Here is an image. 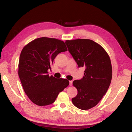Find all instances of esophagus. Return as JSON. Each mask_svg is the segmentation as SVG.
<instances>
[{"instance_id": "esophagus-1", "label": "esophagus", "mask_w": 132, "mask_h": 132, "mask_svg": "<svg viewBox=\"0 0 132 132\" xmlns=\"http://www.w3.org/2000/svg\"><path fill=\"white\" fill-rule=\"evenodd\" d=\"M72 84H73V81L72 80L69 81V85H70V86H71V85H72Z\"/></svg>"}]
</instances>
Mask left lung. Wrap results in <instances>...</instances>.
Returning a JSON list of instances; mask_svg holds the SVG:
<instances>
[{
    "label": "left lung",
    "instance_id": "8db88e82",
    "mask_svg": "<svg viewBox=\"0 0 132 132\" xmlns=\"http://www.w3.org/2000/svg\"><path fill=\"white\" fill-rule=\"evenodd\" d=\"M68 51L79 67H84V76L74 80L78 94L71 99L79 109L87 110L96 105L109 89L112 76L110 58L104 48L89 39L67 40Z\"/></svg>",
    "mask_w": 132,
    "mask_h": 132
}]
</instances>
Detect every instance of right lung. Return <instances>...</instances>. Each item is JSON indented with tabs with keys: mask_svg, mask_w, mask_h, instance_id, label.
<instances>
[{
	"mask_svg": "<svg viewBox=\"0 0 132 132\" xmlns=\"http://www.w3.org/2000/svg\"><path fill=\"white\" fill-rule=\"evenodd\" d=\"M67 51L63 41L45 37L35 39L23 48L18 74L23 90L35 104L40 106L52 104L60 92L69 85L68 80L48 74L55 57Z\"/></svg>",
	"mask_w": 132,
	"mask_h": 132,
	"instance_id": "add662e5",
	"label": "right lung"
}]
</instances>
